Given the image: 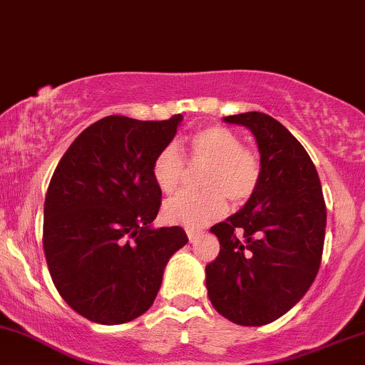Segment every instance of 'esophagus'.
Here are the masks:
<instances>
[{"instance_id":"34e87169","label":"esophagus","mask_w":365,"mask_h":365,"mask_svg":"<svg viewBox=\"0 0 365 365\" xmlns=\"http://www.w3.org/2000/svg\"><path fill=\"white\" fill-rule=\"evenodd\" d=\"M186 233H187V238H190L191 244H195V242L200 238V235H202L200 231H195V230H186Z\"/></svg>"}]
</instances>
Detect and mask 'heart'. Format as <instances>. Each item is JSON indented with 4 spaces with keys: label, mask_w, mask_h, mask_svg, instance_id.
<instances>
[{
    "label": "heart",
    "mask_w": 365,
    "mask_h": 365,
    "mask_svg": "<svg viewBox=\"0 0 365 365\" xmlns=\"http://www.w3.org/2000/svg\"><path fill=\"white\" fill-rule=\"evenodd\" d=\"M191 162L205 165L200 193H179L168 198L162 215L170 225L200 230L226 212V200L242 205L254 195L261 179V162L254 151L242 148L237 134L225 127H207L191 139ZM153 179L163 193H172L184 181L186 162L181 146L168 143L153 160Z\"/></svg>",
    "instance_id": "1"
}]
</instances>
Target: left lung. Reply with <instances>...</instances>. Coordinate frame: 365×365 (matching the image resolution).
Returning <instances> with one entry per match:
<instances>
[{"mask_svg": "<svg viewBox=\"0 0 365 365\" xmlns=\"http://www.w3.org/2000/svg\"><path fill=\"white\" fill-rule=\"evenodd\" d=\"M225 121L252 132L261 179L237 214L210 228L221 250L205 266V285L222 317L256 327L280 319L313 284L327 212L312 158L280 121L259 111Z\"/></svg>", "mask_w": 365, "mask_h": 365, "instance_id": "obj_1", "label": "left lung"}]
</instances>
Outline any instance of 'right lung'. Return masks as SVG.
I'll return each mask as SVG.
<instances>
[{"label": "right lung", "instance_id": "1", "mask_svg": "<svg viewBox=\"0 0 365 365\" xmlns=\"http://www.w3.org/2000/svg\"><path fill=\"white\" fill-rule=\"evenodd\" d=\"M182 115L162 121L106 116L85 128L50 179L43 250L62 299L92 322H130L151 308L182 228H153L162 190L153 160Z\"/></svg>", "mask_w": 365, "mask_h": 365}]
</instances>
